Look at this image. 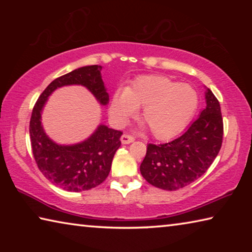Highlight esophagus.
<instances>
[{
	"mask_svg": "<svg viewBox=\"0 0 252 252\" xmlns=\"http://www.w3.org/2000/svg\"><path fill=\"white\" fill-rule=\"evenodd\" d=\"M133 141H134V138H133V136H132V135L126 134V133L122 134V136H121V142H122L123 144H129V143L133 142Z\"/></svg>",
	"mask_w": 252,
	"mask_h": 252,
	"instance_id": "1",
	"label": "esophagus"
}]
</instances>
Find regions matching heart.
<instances>
[{"mask_svg": "<svg viewBox=\"0 0 252 252\" xmlns=\"http://www.w3.org/2000/svg\"><path fill=\"white\" fill-rule=\"evenodd\" d=\"M141 120L157 139H170L186 129L199 108V94L189 84H181L163 75L136 78L126 90L114 93L110 102V116L125 123L136 108Z\"/></svg>", "mask_w": 252, "mask_h": 252, "instance_id": "b5f03b06", "label": "heart"}]
</instances>
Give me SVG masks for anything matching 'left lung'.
I'll list each match as a JSON object with an SVG mask.
<instances>
[{
    "instance_id": "obj_1",
    "label": "left lung",
    "mask_w": 252,
    "mask_h": 252,
    "mask_svg": "<svg viewBox=\"0 0 252 252\" xmlns=\"http://www.w3.org/2000/svg\"><path fill=\"white\" fill-rule=\"evenodd\" d=\"M206 102V109L182 135L167 143L148 144L140 171L150 185L168 191L181 189L201 177L215 161L222 144V114L210 89Z\"/></svg>"
}]
</instances>
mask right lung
<instances>
[{
	"label": "right lung",
	"instance_id": "obj_1",
	"mask_svg": "<svg viewBox=\"0 0 252 252\" xmlns=\"http://www.w3.org/2000/svg\"><path fill=\"white\" fill-rule=\"evenodd\" d=\"M101 65L82 66L52 81L37 99L30 120V138L37 168L53 185L71 192L90 190L105 180L114 153L121 146L122 131L101 125L85 141L60 146L45 134L41 111L55 89L72 84L83 85L105 105L109 94L101 79Z\"/></svg>",
	"mask_w": 252,
	"mask_h": 252
}]
</instances>
